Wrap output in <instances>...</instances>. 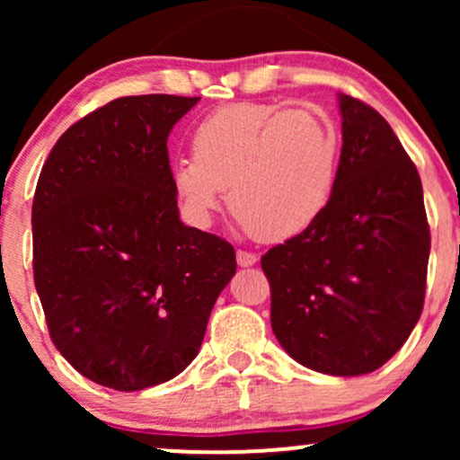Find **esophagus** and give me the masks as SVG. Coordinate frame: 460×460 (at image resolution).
<instances>
[{
  "label": "esophagus",
  "mask_w": 460,
  "mask_h": 460,
  "mask_svg": "<svg viewBox=\"0 0 460 460\" xmlns=\"http://www.w3.org/2000/svg\"><path fill=\"white\" fill-rule=\"evenodd\" d=\"M235 260H237V266H242V268H251V266H255V263H257V260H260V257H257L255 252L237 251V252H235Z\"/></svg>",
  "instance_id": "esophagus-1"
}]
</instances>
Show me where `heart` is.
I'll return each mask as SVG.
<instances>
[{"label":"heart","mask_w":460,"mask_h":460,"mask_svg":"<svg viewBox=\"0 0 460 460\" xmlns=\"http://www.w3.org/2000/svg\"><path fill=\"white\" fill-rule=\"evenodd\" d=\"M190 146L171 177L197 225L212 220L229 188L231 212L252 235L288 240L320 218L335 188L337 129L307 108L225 105L200 120Z\"/></svg>","instance_id":"obj_1"}]
</instances>
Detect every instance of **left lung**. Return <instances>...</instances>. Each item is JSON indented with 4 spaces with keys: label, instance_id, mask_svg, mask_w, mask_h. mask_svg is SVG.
<instances>
[{
    "label": "left lung",
    "instance_id": "obj_1",
    "mask_svg": "<svg viewBox=\"0 0 460 460\" xmlns=\"http://www.w3.org/2000/svg\"><path fill=\"white\" fill-rule=\"evenodd\" d=\"M340 112L329 205L261 268L285 352L315 372L361 376L387 363L420 320L430 229L417 168L387 120L348 94Z\"/></svg>",
    "mask_w": 460,
    "mask_h": 460
}]
</instances>
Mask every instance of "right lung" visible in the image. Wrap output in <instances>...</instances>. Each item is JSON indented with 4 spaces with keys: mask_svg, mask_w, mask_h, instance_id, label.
Returning <instances> with one entry per match:
<instances>
[{
    "mask_svg": "<svg viewBox=\"0 0 460 460\" xmlns=\"http://www.w3.org/2000/svg\"><path fill=\"white\" fill-rule=\"evenodd\" d=\"M199 99L140 94L94 110L60 136L34 192V283L51 341L116 392L183 372L235 274L229 242L179 220L166 140Z\"/></svg>",
    "mask_w": 460,
    "mask_h": 460,
    "instance_id": "obj_1",
    "label": "right lung"
}]
</instances>
